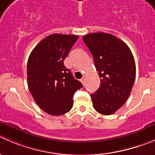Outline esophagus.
Instances as JSON below:
<instances>
[{"label":"esophagus","mask_w":155,"mask_h":155,"mask_svg":"<svg viewBox=\"0 0 155 155\" xmlns=\"http://www.w3.org/2000/svg\"><path fill=\"white\" fill-rule=\"evenodd\" d=\"M81 83L83 84H84L85 80H84V78H81Z\"/></svg>","instance_id":"34e87169"}]
</instances>
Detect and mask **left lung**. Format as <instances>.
<instances>
[{
	"label": "left lung",
	"instance_id": "obj_1",
	"mask_svg": "<svg viewBox=\"0 0 155 155\" xmlns=\"http://www.w3.org/2000/svg\"><path fill=\"white\" fill-rule=\"evenodd\" d=\"M83 40L101 78L100 87L91 94L93 106L101 114H113L127 101L135 82L133 54L124 42L110 33H91Z\"/></svg>",
	"mask_w": 155,
	"mask_h": 155
}]
</instances>
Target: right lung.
<instances>
[{
    "label": "right lung",
    "instance_id": "add662e5",
    "mask_svg": "<svg viewBox=\"0 0 155 155\" xmlns=\"http://www.w3.org/2000/svg\"><path fill=\"white\" fill-rule=\"evenodd\" d=\"M78 39V36L75 35L51 34L39 42L29 54V90L37 105L51 116L70 111L74 94L83 87L64 65Z\"/></svg>",
    "mask_w": 155,
    "mask_h": 155
}]
</instances>
